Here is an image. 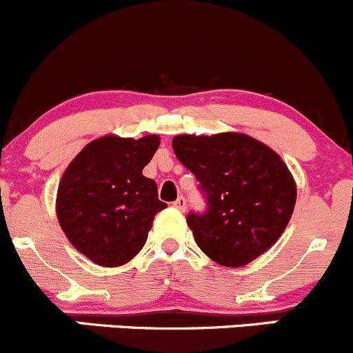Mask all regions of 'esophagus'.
Wrapping results in <instances>:
<instances>
[{
    "label": "esophagus",
    "mask_w": 353,
    "mask_h": 353,
    "mask_svg": "<svg viewBox=\"0 0 353 353\" xmlns=\"http://www.w3.org/2000/svg\"><path fill=\"white\" fill-rule=\"evenodd\" d=\"M172 205H174V207H176V208H179V210H184V208H186V198L179 196L176 201H174Z\"/></svg>",
    "instance_id": "esophagus-1"
}]
</instances>
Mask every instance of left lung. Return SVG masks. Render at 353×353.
Instances as JSON below:
<instances>
[{
    "instance_id": "left-lung-1",
    "label": "left lung",
    "mask_w": 353,
    "mask_h": 353,
    "mask_svg": "<svg viewBox=\"0 0 353 353\" xmlns=\"http://www.w3.org/2000/svg\"><path fill=\"white\" fill-rule=\"evenodd\" d=\"M172 148L207 201L205 212L186 217L201 252L241 268L278 241L296 201L295 181L278 153L238 132L181 134Z\"/></svg>"
}]
</instances>
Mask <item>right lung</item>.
Returning <instances> with one entry per match:
<instances>
[{"label":"right lung","instance_id":"right-lung-1","mask_svg":"<svg viewBox=\"0 0 353 353\" xmlns=\"http://www.w3.org/2000/svg\"><path fill=\"white\" fill-rule=\"evenodd\" d=\"M159 136H105L70 162L60 181L57 215L68 241L105 268L129 262L145 246L153 217L167 207L143 169Z\"/></svg>","mask_w":353,"mask_h":353}]
</instances>
